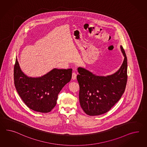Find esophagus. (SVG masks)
<instances>
[{"mask_svg":"<svg viewBox=\"0 0 147 147\" xmlns=\"http://www.w3.org/2000/svg\"><path fill=\"white\" fill-rule=\"evenodd\" d=\"M71 79H72V80H75L76 79V73L75 72H73V73H72Z\"/></svg>","mask_w":147,"mask_h":147,"instance_id":"esophagus-1","label":"esophagus"}]
</instances>
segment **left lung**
Segmentation results:
<instances>
[{"instance_id":"obj_1","label":"left lung","mask_w":147,"mask_h":147,"mask_svg":"<svg viewBox=\"0 0 147 147\" xmlns=\"http://www.w3.org/2000/svg\"><path fill=\"white\" fill-rule=\"evenodd\" d=\"M120 49L124 56L123 63L119 69L111 75L96 76L84 68H78L80 103L88 115H100L107 112L125 91L127 80V57L122 46Z\"/></svg>"}]
</instances>
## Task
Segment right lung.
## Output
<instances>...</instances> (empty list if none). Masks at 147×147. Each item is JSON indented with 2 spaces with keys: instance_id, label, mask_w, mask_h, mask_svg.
I'll use <instances>...</instances> for the list:
<instances>
[{
  "instance_id": "obj_1",
  "label": "right lung",
  "mask_w": 147,
  "mask_h": 147,
  "mask_svg": "<svg viewBox=\"0 0 147 147\" xmlns=\"http://www.w3.org/2000/svg\"><path fill=\"white\" fill-rule=\"evenodd\" d=\"M72 69L53 68L44 76L32 78L21 71L18 59L14 67V81L16 91L29 108L48 113L57 104L58 95L71 78Z\"/></svg>"
}]
</instances>
